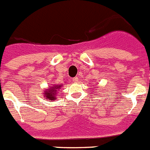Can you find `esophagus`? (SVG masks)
I'll return each instance as SVG.
<instances>
[{"label": "esophagus", "mask_w": 150, "mask_h": 150, "mask_svg": "<svg viewBox=\"0 0 150 150\" xmlns=\"http://www.w3.org/2000/svg\"><path fill=\"white\" fill-rule=\"evenodd\" d=\"M72 80L74 82V83H76V82H78L79 79H78V77H74L72 79Z\"/></svg>", "instance_id": "34e87169"}]
</instances>
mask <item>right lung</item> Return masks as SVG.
I'll use <instances>...</instances> for the list:
<instances>
[{"mask_svg":"<svg viewBox=\"0 0 150 150\" xmlns=\"http://www.w3.org/2000/svg\"><path fill=\"white\" fill-rule=\"evenodd\" d=\"M51 86L48 89H45V91H43V95L46 98V100H49L50 101H52L53 100H55L56 98L57 91L60 89L61 87L63 86L62 84L61 85H56V84H52L50 85Z\"/></svg>","mask_w":150,"mask_h":150,"instance_id":"right-lung-1","label":"right lung"}]
</instances>
